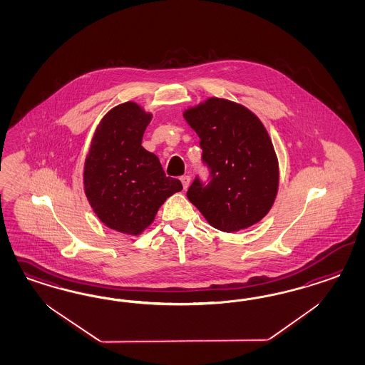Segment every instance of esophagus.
Wrapping results in <instances>:
<instances>
[{
    "mask_svg": "<svg viewBox=\"0 0 365 365\" xmlns=\"http://www.w3.org/2000/svg\"><path fill=\"white\" fill-rule=\"evenodd\" d=\"M180 182H182V185H183V188L186 190V188L190 186V182H191V178L188 177V175H183V177L180 178Z\"/></svg>",
    "mask_w": 365,
    "mask_h": 365,
    "instance_id": "34e87169",
    "label": "esophagus"
}]
</instances>
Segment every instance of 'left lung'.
Here are the masks:
<instances>
[{
	"instance_id": "left-lung-1",
	"label": "left lung",
	"mask_w": 365,
	"mask_h": 365,
	"mask_svg": "<svg viewBox=\"0 0 365 365\" xmlns=\"http://www.w3.org/2000/svg\"><path fill=\"white\" fill-rule=\"evenodd\" d=\"M183 118L198 135L211 170L209 186L195 179L188 200L221 232L258 223L272 209L279 185L278 159L265 125L255 112L223 98L188 107Z\"/></svg>"
}]
</instances>
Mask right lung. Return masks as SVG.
I'll use <instances>...</instances> for the list:
<instances>
[{
  "instance_id": "right-lung-1",
  "label": "right lung",
  "mask_w": 365,
  "mask_h": 365,
  "mask_svg": "<svg viewBox=\"0 0 365 365\" xmlns=\"http://www.w3.org/2000/svg\"><path fill=\"white\" fill-rule=\"evenodd\" d=\"M151 120L153 113L135 101L110 108L84 162L83 185L92 210L107 227L128 235H140L166 199L183 188L142 145Z\"/></svg>"
}]
</instances>
